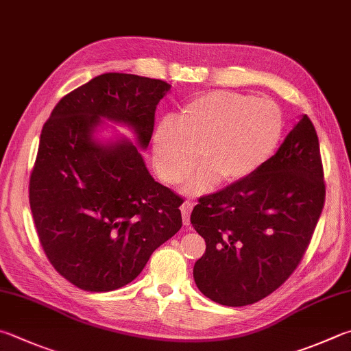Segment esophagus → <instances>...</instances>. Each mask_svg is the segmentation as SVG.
<instances>
[{"label":"esophagus","instance_id":"obj_1","mask_svg":"<svg viewBox=\"0 0 351 351\" xmlns=\"http://www.w3.org/2000/svg\"><path fill=\"white\" fill-rule=\"evenodd\" d=\"M192 208H193V202H190V201H186L181 206L182 221H184V224H186V226L190 224V213H192Z\"/></svg>","mask_w":351,"mask_h":351}]
</instances>
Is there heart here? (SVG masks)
<instances>
[{"mask_svg":"<svg viewBox=\"0 0 351 351\" xmlns=\"http://www.w3.org/2000/svg\"><path fill=\"white\" fill-rule=\"evenodd\" d=\"M282 112L269 98L216 90L181 107L176 124L162 121L154 135V159L164 181L187 182L193 195L210 192L218 181L239 182L269 161L282 136Z\"/></svg>","mask_w":351,"mask_h":351,"instance_id":"b5f03b06","label":"heart"}]
</instances>
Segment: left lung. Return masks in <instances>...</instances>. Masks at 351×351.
<instances>
[{
    "label": "left lung",
    "instance_id": "left-lung-1",
    "mask_svg": "<svg viewBox=\"0 0 351 351\" xmlns=\"http://www.w3.org/2000/svg\"><path fill=\"white\" fill-rule=\"evenodd\" d=\"M324 199L319 141L302 114L256 173L199 197L190 216L207 245L193 267L197 289L228 307L269 296L301 263Z\"/></svg>",
    "mask_w": 351,
    "mask_h": 351
}]
</instances>
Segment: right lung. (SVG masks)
<instances>
[{
  "instance_id": "right-lung-1",
  "label": "right lung",
  "mask_w": 351,
  "mask_h": 351,
  "mask_svg": "<svg viewBox=\"0 0 351 351\" xmlns=\"http://www.w3.org/2000/svg\"><path fill=\"white\" fill-rule=\"evenodd\" d=\"M170 87L130 73L99 75L66 95L43 127L30 210L50 264L81 290L132 282L182 226V199L154 180L141 155ZM104 120L129 126L136 143L99 140Z\"/></svg>"
}]
</instances>
